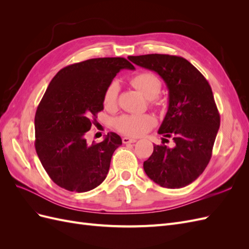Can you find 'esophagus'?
Here are the masks:
<instances>
[{"label":"esophagus","instance_id":"esophagus-1","mask_svg":"<svg viewBox=\"0 0 249 249\" xmlns=\"http://www.w3.org/2000/svg\"><path fill=\"white\" fill-rule=\"evenodd\" d=\"M137 140L134 139V138H130V137H123V142L124 144H129V143H134L136 142Z\"/></svg>","mask_w":249,"mask_h":249}]
</instances>
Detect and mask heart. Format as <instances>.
I'll use <instances>...</instances> for the list:
<instances>
[{
    "label": "heart",
    "instance_id": "heart-1",
    "mask_svg": "<svg viewBox=\"0 0 249 249\" xmlns=\"http://www.w3.org/2000/svg\"><path fill=\"white\" fill-rule=\"evenodd\" d=\"M131 84L144 95L150 103L156 105V97L162 89V82L157 74L149 71H142L135 74L131 79ZM120 86L118 82L113 80L104 90L103 103L107 108H114L117 105ZM155 118L149 114L130 115L124 114L116 119L117 129L127 135L137 137L149 131L155 125Z\"/></svg>",
    "mask_w": 249,
    "mask_h": 249
}]
</instances>
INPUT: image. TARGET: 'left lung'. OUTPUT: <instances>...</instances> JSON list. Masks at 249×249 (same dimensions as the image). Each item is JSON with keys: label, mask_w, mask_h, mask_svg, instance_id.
I'll return each instance as SVG.
<instances>
[{"label": "left lung", "mask_w": 249, "mask_h": 249, "mask_svg": "<svg viewBox=\"0 0 249 249\" xmlns=\"http://www.w3.org/2000/svg\"><path fill=\"white\" fill-rule=\"evenodd\" d=\"M127 58L156 71L169 90L168 111L158 133L171 138L173 147L155 144L143 168L161 187L183 188L201 175L212 157L220 125L212 88L196 67L183 57L148 54ZM165 138L163 141H168Z\"/></svg>", "instance_id": "1"}]
</instances>
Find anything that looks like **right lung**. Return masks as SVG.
<instances>
[{
  "label": "right lung",
  "mask_w": 249,
  "mask_h": 249,
  "mask_svg": "<svg viewBox=\"0 0 249 249\" xmlns=\"http://www.w3.org/2000/svg\"><path fill=\"white\" fill-rule=\"evenodd\" d=\"M134 70L124 58H94L60 70L35 114V149L51 179L65 190L87 192L101 185L122 138L108 134L88 144L86 134L104 110L103 94L120 70Z\"/></svg>",
  "instance_id": "obj_1"
}]
</instances>
